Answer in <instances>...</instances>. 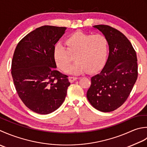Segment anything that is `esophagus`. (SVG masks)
Wrapping results in <instances>:
<instances>
[{"mask_svg": "<svg viewBox=\"0 0 147 147\" xmlns=\"http://www.w3.org/2000/svg\"><path fill=\"white\" fill-rule=\"evenodd\" d=\"M68 79H69V81L70 82H74L75 80H77L78 79V77H72V76H70L69 77H68Z\"/></svg>", "mask_w": 147, "mask_h": 147, "instance_id": "obj_1", "label": "esophagus"}]
</instances>
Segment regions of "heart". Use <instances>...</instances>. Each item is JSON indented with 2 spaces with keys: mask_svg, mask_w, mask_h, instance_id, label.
I'll return each mask as SVG.
<instances>
[{
  "mask_svg": "<svg viewBox=\"0 0 147 147\" xmlns=\"http://www.w3.org/2000/svg\"><path fill=\"white\" fill-rule=\"evenodd\" d=\"M65 44L67 47L61 44H56L53 52L56 64L63 71L68 70L73 55L76 61L68 71L74 74L86 70L93 72L105 61L108 41L102 34L76 32L66 39Z\"/></svg>",
  "mask_w": 147,
  "mask_h": 147,
  "instance_id": "obj_1",
  "label": "heart"
}]
</instances>
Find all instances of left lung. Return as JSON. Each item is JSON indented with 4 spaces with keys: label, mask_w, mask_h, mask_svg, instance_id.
Instances as JSON below:
<instances>
[{
    "label": "left lung",
    "mask_w": 147,
    "mask_h": 147,
    "mask_svg": "<svg viewBox=\"0 0 147 147\" xmlns=\"http://www.w3.org/2000/svg\"><path fill=\"white\" fill-rule=\"evenodd\" d=\"M103 33L109 45V55L103 70L91 79L87 98L99 111L118 109L129 96L138 77L137 56L125 36L109 25H94Z\"/></svg>",
    "instance_id": "8db88e82"
}]
</instances>
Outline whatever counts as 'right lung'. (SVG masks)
Here are the masks:
<instances>
[{"instance_id": "add662e5", "label": "right lung", "mask_w": 147, "mask_h": 147, "mask_svg": "<svg viewBox=\"0 0 147 147\" xmlns=\"http://www.w3.org/2000/svg\"><path fill=\"white\" fill-rule=\"evenodd\" d=\"M65 27L45 25L21 40L15 49L11 75L19 97L30 110L48 114L60 107L70 83L56 70L54 47Z\"/></svg>"}]
</instances>
